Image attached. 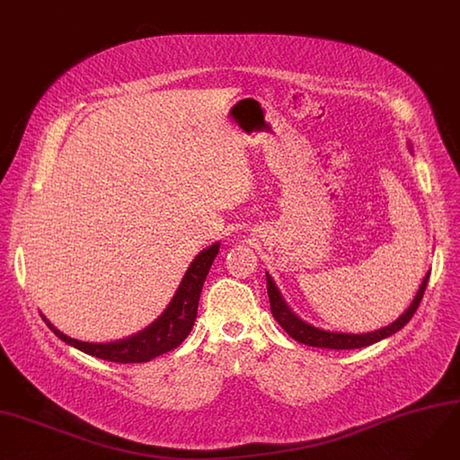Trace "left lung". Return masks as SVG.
<instances>
[{
  "instance_id": "1",
  "label": "left lung",
  "mask_w": 460,
  "mask_h": 460,
  "mask_svg": "<svg viewBox=\"0 0 460 460\" xmlns=\"http://www.w3.org/2000/svg\"><path fill=\"white\" fill-rule=\"evenodd\" d=\"M428 280H429V271L426 273L419 291L412 299V303L409 305V308L389 326H384L380 330L374 332H367V333H343V332H330V330H321L315 328L312 324H308L306 321H303L301 317H297L294 312L289 310V306L286 305V301L282 299L279 288L275 286L273 279L270 277V273H266V284H268V297H270V306H271V314L275 317V321L286 330V333L289 338H294L299 343H305L308 347H319V349H333V350H350V349H363L368 347L372 343H378L393 333H396L398 330H402L411 317L414 315L416 308H419L424 291L428 288Z\"/></svg>"
}]
</instances>
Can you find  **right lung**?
<instances>
[{
  "label": "right lung",
  "instance_id": "right-lung-1",
  "mask_svg": "<svg viewBox=\"0 0 460 460\" xmlns=\"http://www.w3.org/2000/svg\"><path fill=\"white\" fill-rule=\"evenodd\" d=\"M220 252V243L208 245L203 252H199L194 261L190 262L189 270L185 271L180 288L172 301L163 310V314L148 324L145 330L134 333L127 340H119L113 343H88L73 340L60 330H57L49 321L48 326L55 332V336L60 338L64 343L95 356L99 359L115 361V363H145L150 361L164 352H169L180 347L185 338L190 333L196 314H198V301L205 277L213 266L215 257Z\"/></svg>",
  "mask_w": 460,
  "mask_h": 460
}]
</instances>
